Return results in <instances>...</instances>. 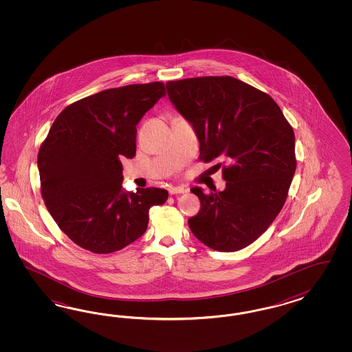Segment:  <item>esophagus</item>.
Returning a JSON list of instances; mask_svg holds the SVG:
<instances>
[{
    "mask_svg": "<svg viewBox=\"0 0 352 352\" xmlns=\"http://www.w3.org/2000/svg\"><path fill=\"white\" fill-rule=\"evenodd\" d=\"M168 191L170 195H178V193H184L186 192V188L184 187H181V186H170L169 188H168Z\"/></svg>",
    "mask_w": 352,
    "mask_h": 352,
    "instance_id": "34e87169",
    "label": "esophagus"
}]
</instances>
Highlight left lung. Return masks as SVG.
Instances as JSON below:
<instances>
[{
  "label": "left lung",
  "instance_id": "1",
  "mask_svg": "<svg viewBox=\"0 0 352 352\" xmlns=\"http://www.w3.org/2000/svg\"><path fill=\"white\" fill-rule=\"evenodd\" d=\"M171 103L200 140L199 160L219 161L224 191L193 187L200 212L188 219L192 234L218 252L254 243L275 221L294 177V131L276 102L231 76L168 81Z\"/></svg>",
  "mask_w": 352,
  "mask_h": 352
}]
</instances>
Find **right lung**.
<instances>
[{"instance_id": "add662e5", "label": "right lung", "mask_w": 352, "mask_h": 352, "mask_svg": "<svg viewBox=\"0 0 352 352\" xmlns=\"http://www.w3.org/2000/svg\"><path fill=\"white\" fill-rule=\"evenodd\" d=\"M165 96L160 81L107 89L65 107L40 147L41 196L75 244L109 254L146 232L161 188L124 192L121 159L135 156L137 124Z\"/></svg>"}]
</instances>
